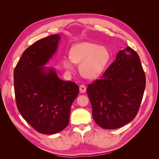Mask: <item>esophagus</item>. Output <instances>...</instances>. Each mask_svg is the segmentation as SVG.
Here are the masks:
<instances>
[{
	"label": "esophagus",
	"mask_w": 159,
	"mask_h": 159,
	"mask_svg": "<svg viewBox=\"0 0 159 159\" xmlns=\"http://www.w3.org/2000/svg\"><path fill=\"white\" fill-rule=\"evenodd\" d=\"M86 87H85V85H81L80 86V93H85V91H86Z\"/></svg>",
	"instance_id": "esophagus-1"
}]
</instances>
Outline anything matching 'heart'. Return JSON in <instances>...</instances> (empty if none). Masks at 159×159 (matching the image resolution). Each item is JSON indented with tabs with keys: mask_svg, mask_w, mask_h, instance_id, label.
Returning a JSON list of instances; mask_svg holds the SVG:
<instances>
[{
	"mask_svg": "<svg viewBox=\"0 0 159 159\" xmlns=\"http://www.w3.org/2000/svg\"><path fill=\"white\" fill-rule=\"evenodd\" d=\"M111 59L109 50L104 46L89 42L77 43L71 48L70 57L64 59V66L68 70H73L74 64H80V74L84 78H98L106 68Z\"/></svg>",
	"mask_w": 159,
	"mask_h": 159,
	"instance_id": "b5f03b06",
	"label": "heart"
}]
</instances>
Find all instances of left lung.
<instances>
[{"instance_id": "left-lung-1", "label": "left lung", "mask_w": 159, "mask_h": 159, "mask_svg": "<svg viewBox=\"0 0 159 159\" xmlns=\"http://www.w3.org/2000/svg\"><path fill=\"white\" fill-rule=\"evenodd\" d=\"M145 84L137 53L130 47L119 50L101 79L88 86L95 122L105 129L131 122L140 107Z\"/></svg>"}]
</instances>
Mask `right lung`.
<instances>
[{
	"instance_id": "1",
	"label": "right lung",
	"mask_w": 159,
	"mask_h": 159,
	"mask_svg": "<svg viewBox=\"0 0 159 159\" xmlns=\"http://www.w3.org/2000/svg\"><path fill=\"white\" fill-rule=\"evenodd\" d=\"M60 36L50 35L34 43L23 52L14 71L16 105L22 117L42 134H52L69 123L70 109L79 94L74 82L58 78L45 67L57 48Z\"/></svg>"
}]
</instances>
